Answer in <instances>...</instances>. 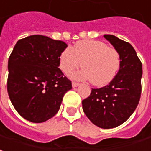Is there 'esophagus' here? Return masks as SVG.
Returning <instances> with one entry per match:
<instances>
[{"mask_svg": "<svg viewBox=\"0 0 151 151\" xmlns=\"http://www.w3.org/2000/svg\"><path fill=\"white\" fill-rule=\"evenodd\" d=\"M79 85H80V84H79V83H77V82H75V81H73V82H72V87L73 88L77 87V86H79Z\"/></svg>", "mask_w": 151, "mask_h": 151, "instance_id": "obj_1", "label": "esophagus"}]
</instances>
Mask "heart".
Instances as JSON below:
<instances>
[{
    "instance_id": "1",
    "label": "heart",
    "mask_w": 151,
    "mask_h": 151,
    "mask_svg": "<svg viewBox=\"0 0 151 151\" xmlns=\"http://www.w3.org/2000/svg\"><path fill=\"white\" fill-rule=\"evenodd\" d=\"M82 63H81V62ZM84 68L75 74L77 79H90L95 85L102 86L114 79L120 67V56L113 47L100 40H81L61 53L59 67L67 75L80 66Z\"/></svg>"
}]
</instances>
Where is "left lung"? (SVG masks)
<instances>
[{"label": "left lung", "mask_w": 151, "mask_h": 151, "mask_svg": "<svg viewBox=\"0 0 151 151\" xmlns=\"http://www.w3.org/2000/svg\"><path fill=\"white\" fill-rule=\"evenodd\" d=\"M104 37L119 53V70L108 85L92 88L89 97L82 101V106L93 124L101 129H112L124 123L138 105L142 64L129 42L112 35Z\"/></svg>", "instance_id": "left-lung-1"}]
</instances>
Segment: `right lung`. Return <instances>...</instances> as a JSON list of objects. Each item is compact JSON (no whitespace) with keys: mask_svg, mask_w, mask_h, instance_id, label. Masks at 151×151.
<instances>
[{"mask_svg":"<svg viewBox=\"0 0 151 151\" xmlns=\"http://www.w3.org/2000/svg\"><path fill=\"white\" fill-rule=\"evenodd\" d=\"M67 45L45 36L19 40L8 61L7 91L14 107L28 121L43 123L56 115L71 81L59 67Z\"/></svg>","mask_w":151,"mask_h":151,"instance_id":"obj_1","label":"right lung"}]
</instances>
